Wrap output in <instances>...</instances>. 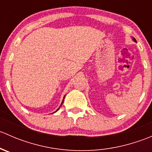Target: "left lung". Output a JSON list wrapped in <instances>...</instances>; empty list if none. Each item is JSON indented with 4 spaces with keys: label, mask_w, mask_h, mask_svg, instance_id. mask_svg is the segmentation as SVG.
<instances>
[{
    "label": "left lung",
    "mask_w": 152,
    "mask_h": 152,
    "mask_svg": "<svg viewBox=\"0 0 152 152\" xmlns=\"http://www.w3.org/2000/svg\"><path fill=\"white\" fill-rule=\"evenodd\" d=\"M133 40H134V42H137V41H136V39H134V38H133Z\"/></svg>",
    "instance_id": "obj_1"
}]
</instances>
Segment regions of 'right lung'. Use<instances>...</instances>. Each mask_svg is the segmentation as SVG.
<instances>
[{"label": "right lung", "mask_w": 152, "mask_h": 152, "mask_svg": "<svg viewBox=\"0 0 152 152\" xmlns=\"http://www.w3.org/2000/svg\"><path fill=\"white\" fill-rule=\"evenodd\" d=\"M65 96H64V98H63V100H62V104H61V105H60V107H61V106H62V103H63V102H64V99H65ZM59 110V109H57V110ZM57 110H56V111H57Z\"/></svg>", "instance_id": "add662e5"}]
</instances>
